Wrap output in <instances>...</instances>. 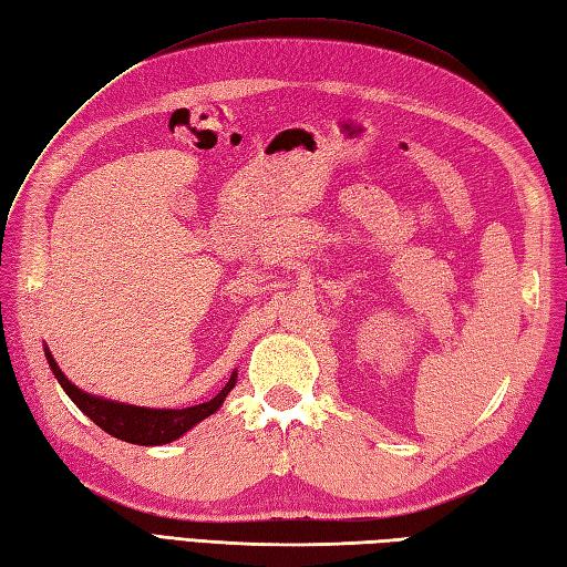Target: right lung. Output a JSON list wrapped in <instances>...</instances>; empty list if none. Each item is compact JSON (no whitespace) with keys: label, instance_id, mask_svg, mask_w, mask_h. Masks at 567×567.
<instances>
[{"label":"right lung","instance_id":"1","mask_svg":"<svg viewBox=\"0 0 567 567\" xmlns=\"http://www.w3.org/2000/svg\"><path fill=\"white\" fill-rule=\"evenodd\" d=\"M45 357H48V364L54 373V379L60 381V385L64 388V393L71 398V402H74L85 416L93 419L100 429L114 435V439L134 443V445H165V443L182 439L186 431H192L198 422H203V419H208L210 414L220 410L225 398L229 395V390L237 385V371H231L229 381L220 390V393H217L208 402L194 404V408H184V410L136 408V404L114 402V400H105L100 395H91V393H85V390H81L79 385L71 383L62 373V369L56 367V361H54L52 352L48 350V344H45Z\"/></svg>","mask_w":567,"mask_h":567}]
</instances>
